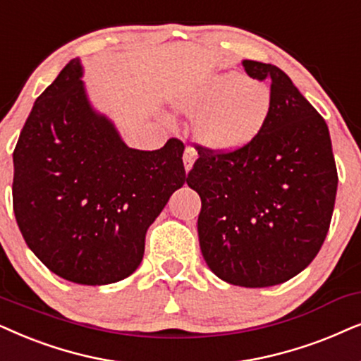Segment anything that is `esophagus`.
<instances>
[{
    "label": "esophagus",
    "instance_id": "1",
    "mask_svg": "<svg viewBox=\"0 0 361 361\" xmlns=\"http://www.w3.org/2000/svg\"><path fill=\"white\" fill-rule=\"evenodd\" d=\"M196 157H198V153L193 147H186V150L183 153V163H185V170L190 171L191 166H193V163L196 160Z\"/></svg>",
    "mask_w": 361,
    "mask_h": 361
}]
</instances>
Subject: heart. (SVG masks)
<instances>
[{"label":"heart","instance_id":"1","mask_svg":"<svg viewBox=\"0 0 361 361\" xmlns=\"http://www.w3.org/2000/svg\"><path fill=\"white\" fill-rule=\"evenodd\" d=\"M186 114H198L196 135L219 152L238 150L259 135L272 105L271 89L239 72L209 77L175 99Z\"/></svg>","mask_w":361,"mask_h":361}]
</instances>
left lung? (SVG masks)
Returning <instances> with one entry per match:
<instances>
[{
	"label": "left lung",
	"instance_id": "left-lung-1",
	"mask_svg": "<svg viewBox=\"0 0 361 361\" xmlns=\"http://www.w3.org/2000/svg\"><path fill=\"white\" fill-rule=\"evenodd\" d=\"M249 77L271 80L267 122L247 145H196L186 183L201 198L203 257L223 281L271 287L304 271L329 233L337 166L325 120L277 66L243 61Z\"/></svg>",
	"mask_w": 361,
	"mask_h": 361
}]
</instances>
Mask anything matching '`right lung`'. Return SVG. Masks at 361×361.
I'll use <instances>...</instances> for the list:
<instances>
[{"label": "right lung", "instance_id": "1", "mask_svg": "<svg viewBox=\"0 0 361 361\" xmlns=\"http://www.w3.org/2000/svg\"><path fill=\"white\" fill-rule=\"evenodd\" d=\"M80 75L72 59L32 105L13 152V209L49 271L105 286L140 266L148 226L186 180L185 145L128 148L90 107Z\"/></svg>", "mask_w": 361, "mask_h": 361}]
</instances>
